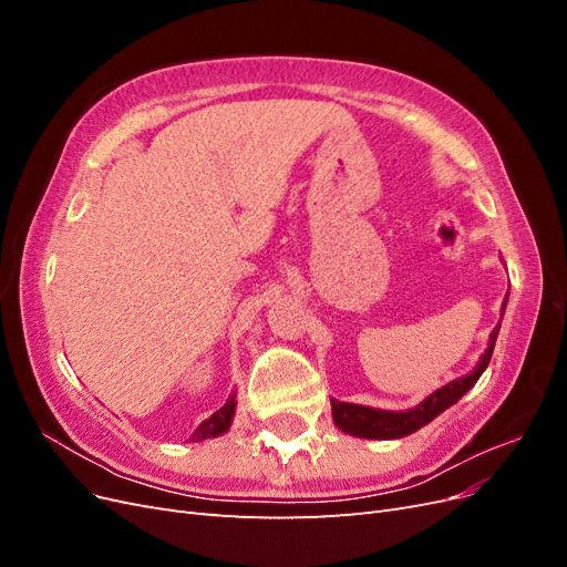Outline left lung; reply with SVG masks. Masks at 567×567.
<instances>
[{
	"label": "left lung",
	"instance_id": "left-lung-1",
	"mask_svg": "<svg viewBox=\"0 0 567 567\" xmlns=\"http://www.w3.org/2000/svg\"><path fill=\"white\" fill-rule=\"evenodd\" d=\"M496 336H499V326H496V329L492 331L489 348L485 350L483 359H480V364L473 373L463 375V379H456L450 385L440 388L437 392L431 394V398H425L416 409L381 411V409H369V406L331 400L336 425L340 427L342 433L367 437V440H394V437H404V435L416 433L419 427H423L425 423H431L437 414H442L444 409L452 406L456 400H461L463 394H466L475 385V381L480 379V375H483V371L489 364Z\"/></svg>",
	"mask_w": 567,
	"mask_h": 567
}]
</instances>
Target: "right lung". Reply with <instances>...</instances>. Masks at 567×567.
<instances>
[{"label":"right lung","instance_id":"obj_1","mask_svg":"<svg viewBox=\"0 0 567 567\" xmlns=\"http://www.w3.org/2000/svg\"><path fill=\"white\" fill-rule=\"evenodd\" d=\"M234 409H236V400H234V394H231L225 406H221L219 411H215V414L208 421L200 423V427L194 433V440L196 442L198 440H208V437H217V435H221L225 431H229L231 419H234Z\"/></svg>","mask_w":567,"mask_h":567}]
</instances>
